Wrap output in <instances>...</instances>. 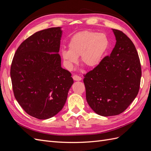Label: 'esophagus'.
<instances>
[{
	"label": "esophagus",
	"instance_id": "obj_1",
	"mask_svg": "<svg viewBox=\"0 0 151 151\" xmlns=\"http://www.w3.org/2000/svg\"><path fill=\"white\" fill-rule=\"evenodd\" d=\"M72 77H73V79H74V81H81V79H82L81 77L77 76V75L73 76Z\"/></svg>",
	"mask_w": 151,
	"mask_h": 151
}]
</instances>
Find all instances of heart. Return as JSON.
Listing matches in <instances>:
<instances>
[{
  "label": "heart",
  "instance_id": "heart-1",
  "mask_svg": "<svg viewBox=\"0 0 151 151\" xmlns=\"http://www.w3.org/2000/svg\"><path fill=\"white\" fill-rule=\"evenodd\" d=\"M110 47L108 36L103 33L83 31L73 35L68 50H62L61 56L65 68L71 70L80 57L81 63L88 68L99 65Z\"/></svg>",
  "mask_w": 151,
  "mask_h": 151
}]
</instances>
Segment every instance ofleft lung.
<instances>
[{"label":"left lung","mask_w":151,"mask_h":151,"mask_svg":"<svg viewBox=\"0 0 151 151\" xmlns=\"http://www.w3.org/2000/svg\"><path fill=\"white\" fill-rule=\"evenodd\" d=\"M116 42L109 56L84 75L86 100L91 109L104 116L124 111L137 95L142 75L139 55L131 40L112 29Z\"/></svg>","instance_id":"1"}]
</instances>
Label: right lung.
Returning a JSON list of instances; mask_svg holds the SVG:
<instances>
[{"mask_svg": "<svg viewBox=\"0 0 151 151\" xmlns=\"http://www.w3.org/2000/svg\"><path fill=\"white\" fill-rule=\"evenodd\" d=\"M60 27L36 32L22 42L14 56L11 77L14 94L24 110L40 120L62 110L74 83L61 67Z\"/></svg>", "mask_w": 151, "mask_h": 151, "instance_id": "obj_1", "label": "right lung"}]
</instances>
